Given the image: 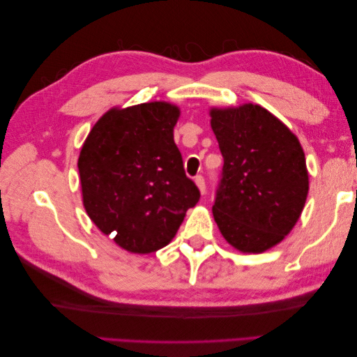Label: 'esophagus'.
Here are the masks:
<instances>
[{
    "mask_svg": "<svg viewBox=\"0 0 357 357\" xmlns=\"http://www.w3.org/2000/svg\"><path fill=\"white\" fill-rule=\"evenodd\" d=\"M195 184L198 185L201 195L206 193V181H204V178H202V176H196V178H195Z\"/></svg>",
    "mask_w": 357,
    "mask_h": 357,
    "instance_id": "obj_1",
    "label": "esophagus"
}]
</instances>
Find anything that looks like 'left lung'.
<instances>
[{
	"label": "left lung",
	"mask_w": 357,
	"mask_h": 357,
	"mask_svg": "<svg viewBox=\"0 0 357 357\" xmlns=\"http://www.w3.org/2000/svg\"><path fill=\"white\" fill-rule=\"evenodd\" d=\"M210 124L224 158L213 218L224 239L242 253H264L298 222L308 195L301 142L257 104L211 107Z\"/></svg>",
	"instance_id": "left-lung-1"
}]
</instances>
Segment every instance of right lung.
Here are the masks:
<instances>
[{
  "label": "right lung",
  "mask_w": 357,
  "mask_h": 357,
  "mask_svg": "<svg viewBox=\"0 0 357 357\" xmlns=\"http://www.w3.org/2000/svg\"><path fill=\"white\" fill-rule=\"evenodd\" d=\"M178 105L151 101L113 107L82 144V204L105 236L136 255L170 244L199 190L185 176L173 139Z\"/></svg>",
  "instance_id": "right-lung-1"
}]
</instances>
